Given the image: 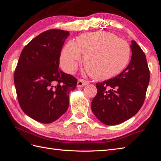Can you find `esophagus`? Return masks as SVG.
I'll use <instances>...</instances> for the list:
<instances>
[{"label": "esophagus", "instance_id": "obj_1", "mask_svg": "<svg viewBox=\"0 0 161 161\" xmlns=\"http://www.w3.org/2000/svg\"><path fill=\"white\" fill-rule=\"evenodd\" d=\"M86 84H88V81L86 80H81V79H80L77 81V87H83L84 86H86Z\"/></svg>", "mask_w": 161, "mask_h": 161}]
</instances>
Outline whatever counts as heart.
<instances>
[{"instance_id": "b5f03b06", "label": "heart", "mask_w": 161, "mask_h": 161, "mask_svg": "<svg viewBox=\"0 0 161 161\" xmlns=\"http://www.w3.org/2000/svg\"><path fill=\"white\" fill-rule=\"evenodd\" d=\"M84 57V65L92 77L107 80L127 65L130 47L125 40L108 32H95L80 36L77 42H68L61 54V65L68 73L75 70Z\"/></svg>"}]
</instances>
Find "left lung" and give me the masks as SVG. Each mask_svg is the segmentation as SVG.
Returning <instances> with one entry per match:
<instances>
[{
	"label": "left lung",
	"instance_id": "1",
	"mask_svg": "<svg viewBox=\"0 0 161 161\" xmlns=\"http://www.w3.org/2000/svg\"><path fill=\"white\" fill-rule=\"evenodd\" d=\"M131 61L118 76L97 83V93L91 102L96 118L107 125H115L137 114L144 102L149 82L145 54L132 41Z\"/></svg>",
	"mask_w": 161,
	"mask_h": 161
}]
</instances>
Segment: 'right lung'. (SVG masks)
<instances>
[{
  "label": "right lung",
  "instance_id": "add662e5",
  "mask_svg": "<svg viewBox=\"0 0 161 161\" xmlns=\"http://www.w3.org/2000/svg\"><path fill=\"white\" fill-rule=\"evenodd\" d=\"M68 31L49 30L25 46L14 73V85L20 107L36 121L49 124L67 111L69 93L77 79L59 68L61 50Z\"/></svg>",
  "mask_w": 161,
  "mask_h": 161
}]
</instances>
